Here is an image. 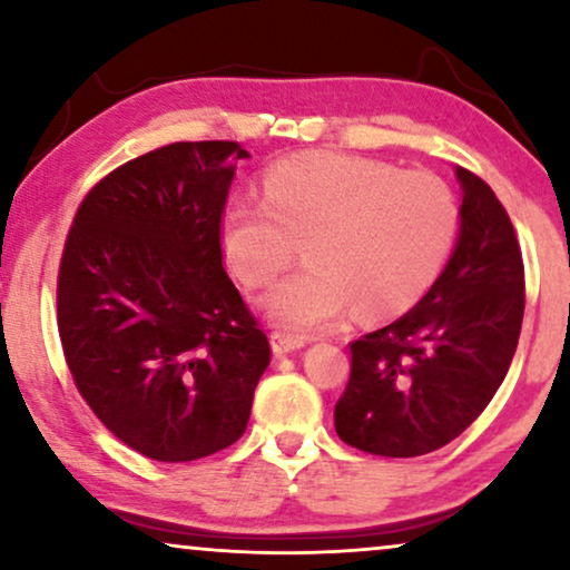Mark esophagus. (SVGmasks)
I'll return each instance as SVG.
<instances>
[{"label": "esophagus", "mask_w": 570, "mask_h": 570, "mask_svg": "<svg viewBox=\"0 0 570 570\" xmlns=\"http://www.w3.org/2000/svg\"><path fill=\"white\" fill-rule=\"evenodd\" d=\"M269 345L275 355H287V353H295V350H301L303 345H306V340L293 337V334H285V332H272Z\"/></svg>", "instance_id": "34e87169"}]
</instances>
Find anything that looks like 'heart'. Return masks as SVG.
<instances>
[{"label": "heart", "instance_id": "obj_1", "mask_svg": "<svg viewBox=\"0 0 570 570\" xmlns=\"http://www.w3.org/2000/svg\"><path fill=\"white\" fill-rule=\"evenodd\" d=\"M262 191L264 205L223 209L220 252L240 283L264 287L306 244L308 267L259 301L272 324L295 334L324 330L353 308L361 318L404 314L456 244V197L433 174L308 153L272 166Z\"/></svg>", "mask_w": 570, "mask_h": 570}]
</instances>
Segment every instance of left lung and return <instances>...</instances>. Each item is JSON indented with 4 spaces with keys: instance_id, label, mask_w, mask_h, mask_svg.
<instances>
[{
    "instance_id": "1",
    "label": "left lung",
    "mask_w": 570,
    "mask_h": 570,
    "mask_svg": "<svg viewBox=\"0 0 570 570\" xmlns=\"http://www.w3.org/2000/svg\"><path fill=\"white\" fill-rule=\"evenodd\" d=\"M459 236L415 308L350 345L353 371L334 407L350 446L407 459L470 428L503 384L524 318V262L493 189L456 166Z\"/></svg>"
}]
</instances>
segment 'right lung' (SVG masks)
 Here are the masks:
<instances>
[{
	"label": "right lung",
	"instance_id": "1",
	"mask_svg": "<svg viewBox=\"0 0 570 570\" xmlns=\"http://www.w3.org/2000/svg\"><path fill=\"white\" fill-rule=\"evenodd\" d=\"M238 142H174L124 163L77 209L57 285L82 400L155 462L244 435L269 342L223 269L220 215Z\"/></svg>",
	"mask_w": 570,
	"mask_h": 570
}]
</instances>
